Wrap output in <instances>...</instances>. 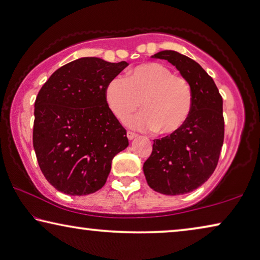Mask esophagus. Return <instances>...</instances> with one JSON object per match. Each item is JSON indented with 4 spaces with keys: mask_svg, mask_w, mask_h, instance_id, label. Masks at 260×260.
I'll return each instance as SVG.
<instances>
[{
    "mask_svg": "<svg viewBox=\"0 0 260 260\" xmlns=\"http://www.w3.org/2000/svg\"><path fill=\"white\" fill-rule=\"evenodd\" d=\"M138 135L133 133V132H127V138H128V140H133V139L137 138Z\"/></svg>",
    "mask_w": 260,
    "mask_h": 260,
    "instance_id": "esophagus-1",
    "label": "esophagus"
}]
</instances>
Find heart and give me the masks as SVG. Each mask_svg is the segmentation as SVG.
Masks as SVG:
<instances>
[{
  "label": "heart",
  "mask_w": 260,
  "mask_h": 260,
  "mask_svg": "<svg viewBox=\"0 0 260 260\" xmlns=\"http://www.w3.org/2000/svg\"><path fill=\"white\" fill-rule=\"evenodd\" d=\"M107 107L119 120H123L140 106L143 111L126 120L132 128L172 134L180 131L190 117L193 96L190 85L175 76L161 63H146L117 76L105 87Z\"/></svg>",
  "instance_id": "1"
}]
</instances>
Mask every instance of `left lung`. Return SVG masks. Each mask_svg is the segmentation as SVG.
Returning a JSON list of instances; mask_svg holds the SVG:
<instances>
[{
  "mask_svg": "<svg viewBox=\"0 0 260 260\" xmlns=\"http://www.w3.org/2000/svg\"><path fill=\"white\" fill-rule=\"evenodd\" d=\"M179 70L190 85L193 105L180 131L153 143L143 164L147 183L164 195H183L201 187L215 172L224 140L223 99L214 79L191 58L173 50L155 53Z\"/></svg>",
  "mask_w": 260,
  "mask_h": 260,
  "instance_id": "left-lung-1",
  "label": "left lung"
}]
</instances>
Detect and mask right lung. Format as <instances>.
<instances>
[{
  "label": "right lung",
  "mask_w": 260,
  "mask_h": 260,
  "mask_svg": "<svg viewBox=\"0 0 260 260\" xmlns=\"http://www.w3.org/2000/svg\"><path fill=\"white\" fill-rule=\"evenodd\" d=\"M83 57L55 71L35 102L32 142L45 179L71 196L106 183L113 157L128 146L126 129L107 107L105 87L127 67Z\"/></svg>",
  "instance_id": "right-lung-1"
}]
</instances>
